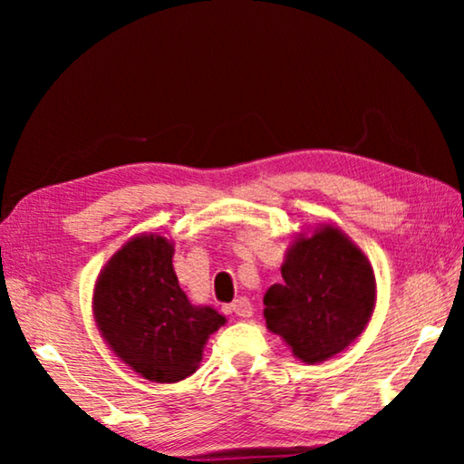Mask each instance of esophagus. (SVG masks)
<instances>
[{"mask_svg": "<svg viewBox=\"0 0 464 464\" xmlns=\"http://www.w3.org/2000/svg\"><path fill=\"white\" fill-rule=\"evenodd\" d=\"M231 311L237 317H249L251 313H254V304H251V301H249L247 296H239V298H235V301L231 303Z\"/></svg>", "mask_w": 464, "mask_h": 464, "instance_id": "obj_1", "label": "esophagus"}]
</instances>
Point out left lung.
<instances>
[{"label":"left lung","instance_id":"1","mask_svg":"<svg viewBox=\"0 0 464 464\" xmlns=\"http://www.w3.org/2000/svg\"><path fill=\"white\" fill-rule=\"evenodd\" d=\"M282 278L266 290L264 319L303 362H324L364 332L374 309V274L362 251L335 227L298 237Z\"/></svg>","mask_w":464,"mask_h":464}]
</instances>
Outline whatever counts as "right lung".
Here are the masks:
<instances>
[{"mask_svg": "<svg viewBox=\"0 0 464 464\" xmlns=\"http://www.w3.org/2000/svg\"><path fill=\"white\" fill-rule=\"evenodd\" d=\"M174 246L161 235L129 241L93 290V315L114 354L147 381L178 382L202 360L208 335L225 324L210 307H194L171 266Z\"/></svg>", "mask_w": 464, "mask_h": 464, "instance_id": "right-lung-1", "label": "right lung"}]
</instances>
